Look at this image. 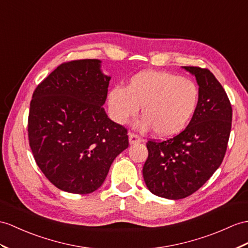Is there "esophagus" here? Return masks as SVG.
Wrapping results in <instances>:
<instances>
[{
    "label": "esophagus",
    "mask_w": 248,
    "mask_h": 248,
    "mask_svg": "<svg viewBox=\"0 0 248 248\" xmlns=\"http://www.w3.org/2000/svg\"><path fill=\"white\" fill-rule=\"evenodd\" d=\"M128 138H129V143L130 144H137V143H140V142L143 141L142 138H140L138 135L134 134V132H129Z\"/></svg>",
    "instance_id": "34e87169"
}]
</instances>
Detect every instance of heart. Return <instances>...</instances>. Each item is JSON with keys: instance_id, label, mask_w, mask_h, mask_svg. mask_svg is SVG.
Returning a JSON list of instances; mask_svg holds the SVG:
<instances>
[{"instance_id": "heart-1", "label": "heart", "mask_w": 248, "mask_h": 248, "mask_svg": "<svg viewBox=\"0 0 248 248\" xmlns=\"http://www.w3.org/2000/svg\"><path fill=\"white\" fill-rule=\"evenodd\" d=\"M199 99L196 84L165 71L147 70L130 78L127 86L114 87L108 93V108L112 120L124 124L135 117L141 106V130L153 128L160 137L182 131L194 114Z\"/></svg>"}]
</instances>
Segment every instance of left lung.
<instances>
[{
	"mask_svg": "<svg viewBox=\"0 0 248 248\" xmlns=\"http://www.w3.org/2000/svg\"><path fill=\"white\" fill-rule=\"evenodd\" d=\"M196 77L199 99L189 124L165 141L149 140L143 177L154 195L179 200L202 187L224 159L232 108L224 88L206 68L184 66Z\"/></svg>",
	"mask_w": 248,
	"mask_h": 248,
	"instance_id": "left-lung-1",
	"label": "left lung"
}]
</instances>
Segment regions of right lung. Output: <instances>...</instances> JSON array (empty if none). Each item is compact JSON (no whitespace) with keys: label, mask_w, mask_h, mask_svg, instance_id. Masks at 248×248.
I'll use <instances>...</instances> for the list:
<instances>
[{"label":"right lung","mask_w":248,"mask_h":248,"mask_svg":"<svg viewBox=\"0 0 248 248\" xmlns=\"http://www.w3.org/2000/svg\"><path fill=\"white\" fill-rule=\"evenodd\" d=\"M100 68L96 59L63 63L30 102L28 140L35 163L54 186L71 194L98 189L128 147L127 129L103 108L110 77Z\"/></svg>","instance_id":"add662e5"}]
</instances>
